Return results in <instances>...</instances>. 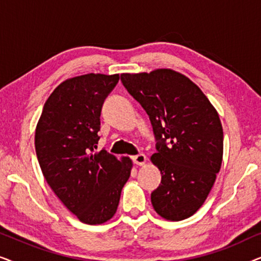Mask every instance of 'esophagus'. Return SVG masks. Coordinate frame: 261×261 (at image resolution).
Segmentation results:
<instances>
[{
  "label": "esophagus",
  "instance_id": "obj_1",
  "mask_svg": "<svg viewBox=\"0 0 261 261\" xmlns=\"http://www.w3.org/2000/svg\"><path fill=\"white\" fill-rule=\"evenodd\" d=\"M133 162L134 164H137V165H144L146 163V155L142 154V153H139V154L133 156Z\"/></svg>",
  "mask_w": 261,
  "mask_h": 261
}]
</instances>
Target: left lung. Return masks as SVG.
<instances>
[{
	"label": "left lung",
	"mask_w": 261,
	"mask_h": 261,
	"mask_svg": "<svg viewBox=\"0 0 261 261\" xmlns=\"http://www.w3.org/2000/svg\"><path fill=\"white\" fill-rule=\"evenodd\" d=\"M121 82L151 120L156 140L152 163L162 173L151 194L165 220L194 215L208 197L223 156V129L201 89L171 69L122 73Z\"/></svg>",
	"instance_id": "8db88e82"
}]
</instances>
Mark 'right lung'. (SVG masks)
Segmentation results:
<instances>
[{"label": "right lung", "instance_id": "right-lung-1", "mask_svg": "<svg viewBox=\"0 0 261 261\" xmlns=\"http://www.w3.org/2000/svg\"><path fill=\"white\" fill-rule=\"evenodd\" d=\"M119 74L88 73L64 81L46 101L35 129V152L46 181L63 204L87 224L115 215L133 164L96 152L101 110Z\"/></svg>", "mask_w": 261, "mask_h": 261}]
</instances>
